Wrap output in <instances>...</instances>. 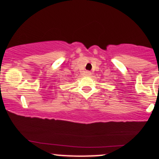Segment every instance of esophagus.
<instances>
[{"label": "esophagus", "instance_id": "34e87169", "mask_svg": "<svg viewBox=\"0 0 159 159\" xmlns=\"http://www.w3.org/2000/svg\"><path fill=\"white\" fill-rule=\"evenodd\" d=\"M84 75H85L90 76V75H91V72H90V71H85Z\"/></svg>", "mask_w": 159, "mask_h": 159}]
</instances>
